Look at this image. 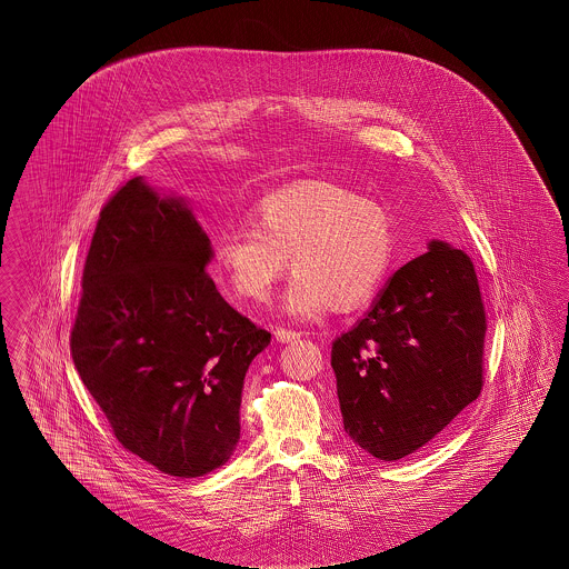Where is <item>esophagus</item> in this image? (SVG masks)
I'll list each match as a JSON object with an SVG mask.
<instances>
[{
    "label": "esophagus",
    "mask_w": 569,
    "mask_h": 569,
    "mask_svg": "<svg viewBox=\"0 0 569 569\" xmlns=\"http://www.w3.org/2000/svg\"><path fill=\"white\" fill-rule=\"evenodd\" d=\"M274 339H277L279 343H292V341L300 339V332L290 330V328H274Z\"/></svg>",
    "instance_id": "obj_1"
}]
</instances>
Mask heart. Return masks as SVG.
Returning a JSON list of instances; mask_svg holds the SVG:
<instances>
[{"label":"heart","instance_id":"obj_1","mask_svg":"<svg viewBox=\"0 0 569 569\" xmlns=\"http://www.w3.org/2000/svg\"><path fill=\"white\" fill-rule=\"evenodd\" d=\"M251 223L217 237L216 271L234 297L264 302L290 258L297 272L283 295V309L297 318L369 300L395 251L386 209L328 181H300L267 193L256 202Z\"/></svg>","mask_w":569,"mask_h":569}]
</instances>
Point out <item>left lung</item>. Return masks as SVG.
Here are the masks:
<instances>
[{
	"mask_svg": "<svg viewBox=\"0 0 569 569\" xmlns=\"http://www.w3.org/2000/svg\"><path fill=\"white\" fill-rule=\"evenodd\" d=\"M487 311L471 258L441 241L395 272L332 341L343 427L379 460L427 446L485 386Z\"/></svg>",
	"mask_w": 569,
	"mask_h": 569,
	"instance_id": "obj_1",
	"label": "left lung"
}]
</instances>
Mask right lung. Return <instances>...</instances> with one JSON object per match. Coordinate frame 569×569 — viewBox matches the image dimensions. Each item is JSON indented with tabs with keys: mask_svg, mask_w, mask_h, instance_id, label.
I'll return each mask as SVG.
<instances>
[{
	"mask_svg": "<svg viewBox=\"0 0 569 569\" xmlns=\"http://www.w3.org/2000/svg\"><path fill=\"white\" fill-rule=\"evenodd\" d=\"M190 209L140 179L107 200L82 269L70 353L114 437L168 476L230 459L251 360L271 343L217 292Z\"/></svg>",
	"mask_w": 569,
	"mask_h": 569,
	"instance_id": "right-lung-1",
	"label": "right lung"
}]
</instances>
